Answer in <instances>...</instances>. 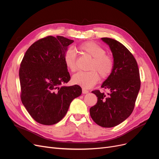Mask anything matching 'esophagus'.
<instances>
[{
	"label": "esophagus",
	"mask_w": 159,
	"mask_h": 159,
	"mask_svg": "<svg viewBox=\"0 0 159 159\" xmlns=\"http://www.w3.org/2000/svg\"><path fill=\"white\" fill-rule=\"evenodd\" d=\"M88 92H89V91L87 90V89H82V93L84 94H86V93H88Z\"/></svg>",
	"instance_id": "obj_1"
}]
</instances>
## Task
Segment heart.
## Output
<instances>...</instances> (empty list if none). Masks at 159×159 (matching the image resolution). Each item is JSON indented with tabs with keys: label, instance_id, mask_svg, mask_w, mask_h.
<instances>
[{
	"label": "heart",
	"instance_id": "1",
	"mask_svg": "<svg viewBox=\"0 0 159 159\" xmlns=\"http://www.w3.org/2000/svg\"><path fill=\"white\" fill-rule=\"evenodd\" d=\"M80 51L93 58L91 62L89 71H79L72 77V82L84 88H91L97 84L100 76L105 79L112 73L114 68L113 60L106 55L102 47L93 42H85L79 46ZM64 61L66 66L71 71L77 70L76 54L72 48H68L65 52Z\"/></svg>",
	"mask_w": 159,
	"mask_h": 159
}]
</instances>
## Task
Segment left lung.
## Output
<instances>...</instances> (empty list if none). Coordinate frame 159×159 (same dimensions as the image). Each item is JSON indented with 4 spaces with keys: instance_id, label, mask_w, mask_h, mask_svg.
Segmentation results:
<instances>
[{
    "instance_id": "left-lung-1",
    "label": "left lung",
    "mask_w": 159,
    "mask_h": 159,
    "mask_svg": "<svg viewBox=\"0 0 159 159\" xmlns=\"http://www.w3.org/2000/svg\"><path fill=\"white\" fill-rule=\"evenodd\" d=\"M112 52L114 68L102 88L107 94L95 90L98 102L89 109L91 117L98 125L113 127L127 119L133 112L141 87L137 61L127 48L116 40L102 38Z\"/></svg>"
}]
</instances>
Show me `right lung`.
<instances>
[{"instance_id":"right-lung-1","label":"right lung","mask_w":159,"mask_h":159,"mask_svg":"<svg viewBox=\"0 0 159 159\" xmlns=\"http://www.w3.org/2000/svg\"><path fill=\"white\" fill-rule=\"evenodd\" d=\"M74 40L52 36L38 40L26 52L19 70L22 102L38 123L51 125L64 118L72 100L81 95L78 85L65 86L70 75L64 56Z\"/></svg>"}]
</instances>
